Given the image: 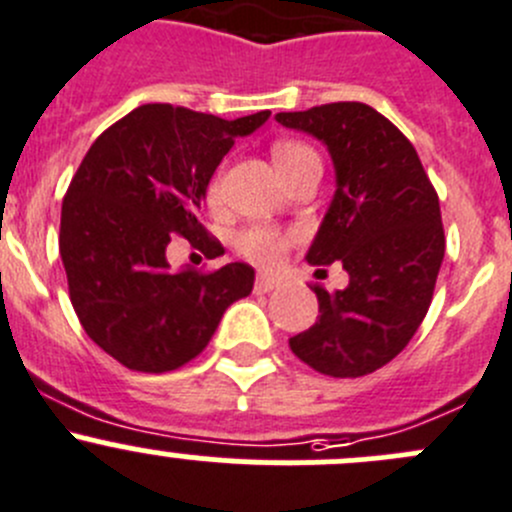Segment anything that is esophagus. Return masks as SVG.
<instances>
[{"label":"esophagus","instance_id":"obj_1","mask_svg":"<svg viewBox=\"0 0 512 512\" xmlns=\"http://www.w3.org/2000/svg\"><path fill=\"white\" fill-rule=\"evenodd\" d=\"M275 287H280V280L272 275H267V272H260L255 280V292H272Z\"/></svg>","mask_w":512,"mask_h":512}]
</instances>
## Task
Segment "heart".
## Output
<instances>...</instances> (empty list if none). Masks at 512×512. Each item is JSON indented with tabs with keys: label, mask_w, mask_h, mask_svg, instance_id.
Here are the masks:
<instances>
[{
	"label": "heart",
	"mask_w": 512,
	"mask_h": 512,
	"mask_svg": "<svg viewBox=\"0 0 512 512\" xmlns=\"http://www.w3.org/2000/svg\"><path fill=\"white\" fill-rule=\"evenodd\" d=\"M305 152H312L307 145H300V142H280L272 150V157H275L277 167H285L287 162H292L295 157L305 155ZM212 192H215V185H212ZM292 235L290 232L272 230V227H250V230L240 232L237 235V252L245 255L247 260L257 262V265L272 267L282 260L285 250L290 247Z\"/></svg>",
	"instance_id": "obj_1"
}]
</instances>
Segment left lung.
Listing matches in <instances>:
<instances>
[{
  "label": "left lung",
  "mask_w": 512,
  "mask_h": 512,
  "mask_svg": "<svg viewBox=\"0 0 512 512\" xmlns=\"http://www.w3.org/2000/svg\"><path fill=\"white\" fill-rule=\"evenodd\" d=\"M287 130L327 147L335 195L307 250L310 265L342 262L347 287H315L320 317L290 350L330 377L388 365L413 340L445 255L440 202L408 137L362 102L280 112Z\"/></svg>",
  "instance_id": "left-lung-1"
}]
</instances>
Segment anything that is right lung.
<instances>
[{
	"instance_id": "obj_1",
	"label": "right lung",
	"mask_w": 512,
	"mask_h": 512,
	"mask_svg": "<svg viewBox=\"0 0 512 512\" xmlns=\"http://www.w3.org/2000/svg\"><path fill=\"white\" fill-rule=\"evenodd\" d=\"M270 112L222 119L172 104L132 109L97 137L62 202L59 255L84 332L140 372L177 370L200 355L255 270L230 262L210 275L175 272L170 235L217 247L202 202L237 137Z\"/></svg>"
}]
</instances>
